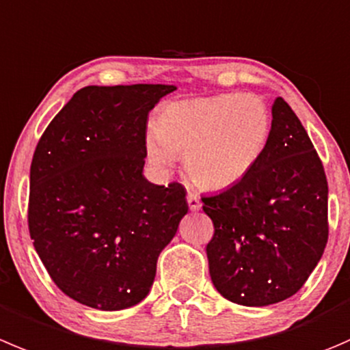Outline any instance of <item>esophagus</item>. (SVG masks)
I'll return each instance as SVG.
<instances>
[{
    "label": "esophagus",
    "mask_w": 350,
    "mask_h": 350,
    "mask_svg": "<svg viewBox=\"0 0 350 350\" xmlns=\"http://www.w3.org/2000/svg\"><path fill=\"white\" fill-rule=\"evenodd\" d=\"M186 200H188L189 210H193V212H196V210L202 208V202H200V196L196 195V193L189 191L188 196H186Z\"/></svg>",
    "instance_id": "esophagus-1"
}]
</instances>
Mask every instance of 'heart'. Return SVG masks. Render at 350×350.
<instances>
[{"mask_svg":"<svg viewBox=\"0 0 350 350\" xmlns=\"http://www.w3.org/2000/svg\"><path fill=\"white\" fill-rule=\"evenodd\" d=\"M272 113L254 94H219L176 100L161 111L147 137L152 164L165 169L183 155L186 174L203 189L246 178L270 140Z\"/></svg>","mask_w":350,"mask_h":350,"instance_id":"obj_1","label":"heart"}]
</instances>
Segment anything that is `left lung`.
<instances>
[{
	"label": "left lung",
	"mask_w": 350,
	"mask_h": 350,
	"mask_svg": "<svg viewBox=\"0 0 350 350\" xmlns=\"http://www.w3.org/2000/svg\"><path fill=\"white\" fill-rule=\"evenodd\" d=\"M202 202L213 222L210 277L236 304L269 306L294 296L327 246L323 164L282 97L273 103L269 145L253 171Z\"/></svg>",
	"instance_id": "obj_1"
}]
</instances>
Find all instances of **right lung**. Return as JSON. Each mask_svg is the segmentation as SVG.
<instances>
[{"instance_id":"right-lung-1","label":"right lung","mask_w":350,"mask_h":350,"mask_svg":"<svg viewBox=\"0 0 350 350\" xmlns=\"http://www.w3.org/2000/svg\"><path fill=\"white\" fill-rule=\"evenodd\" d=\"M172 90L83 87L33 152L30 237L53 282L85 306L118 311L140 303L188 213L185 186L152 185L142 174L148 113Z\"/></svg>"}]
</instances>
